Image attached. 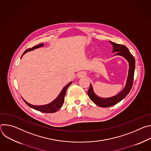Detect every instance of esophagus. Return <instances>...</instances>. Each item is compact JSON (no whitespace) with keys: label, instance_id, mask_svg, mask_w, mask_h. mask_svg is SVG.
<instances>
[{"label":"esophagus","instance_id":"esophagus-1","mask_svg":"<svg viewBox=\"0 0 151 151\" xmlns=\"http://www.w3.org/2000/svg\"><path fill=\"white\" fill-rule=\"evenodd\" d=\"M85 76V73L83 72H79L78 74V77L79 78H82V77H84Z\"/></svg>","mask_w":151,"mask_h":151}]
</instances>
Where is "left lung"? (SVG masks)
I'll return each instance as SVG.
<instances>
[{
	"instance_id": "1",
	"label": "left lung",
	"mask_w": 151,
	"mask_h": 151,
	"mask_svg": "<svg viewBox=\"0 0 151 151\" xmlns=\"http://www.w3.org/2000/svg\"><path fill=\"white\" fill-rule=\"evenodd\" d=\"M113 45L112 52H115L114 55H120L124 57L128 62L129 69L128 74L125 87L123 90L116 96L108 98H102L97 96L93 90L92 85L90 83V87L88 91V95L90 99L98 106L101 107H107L112 106L124 99L130 91L134 80V73L135 70V59L132 54L129 51L128 49L123 45L117 44L116 43L109 41Z\"/></svg>"
}]
</instances>
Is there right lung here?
<instances>
[{
  "instance_id": "add662e5",
  "label": "right lung",
  "mask_w": 151,
  "mask_h": 151,
  "mask_svg": "<svg viewBox=\"0 0 151 151\" xmlns=\"http://www.w3.org/2000/svg\"><path fill=\"white\" fill-rule=\"evenodd\" d=\"M44 45V44H40V45L35 46V47H32V48L27 49V50H26L23 52L21 57H22L23 55H24L28 51H33L35 49L39 48L40 47H43ZM72 82L71 81L68 84H67L65 86V87H64L63 88V90H61V91L60 92L59 95L57 97V98L55 99H54L52 101H51V103H50L48 104H44V105H33V104H30L27 101H26L23 98V100L29 107H32V108H33V109H34L36 111H40V112H44V113H54V112H57L58 110H59L61 107V106H63V104L64 103V97H65V94H66L67 89L68 88L69 86L72 84Z\"/></svg>"
}]
</instances>
